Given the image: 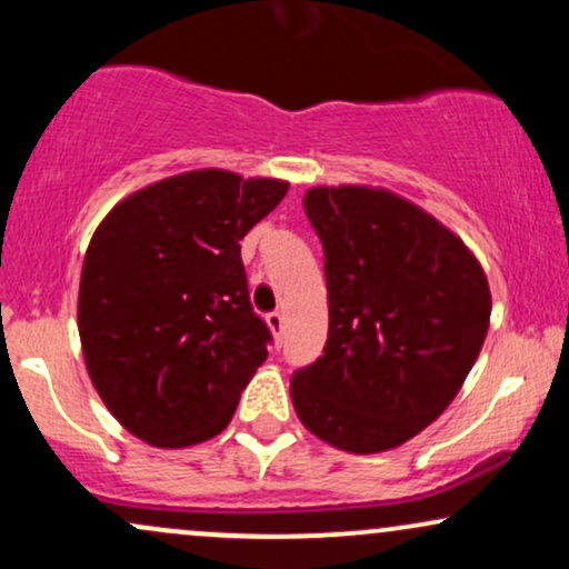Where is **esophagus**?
Listing matches in <instances>:
<instances>
[{
	"label": "esophagus",
	"instance_id": "esophagus-1",
	"mask_svg": "<svg viewBox=\"0 0 569 569\" xmlns=\"http://www.w3.org/2000/svg\"><path fill=\"white\" fill-rule=\"evenodd\" d=\"M283 323H286V318L280 316V312H270V316H267V326H270L272 337L276 339L283 337Z\"/></svg>",
	"mask_w": 569,
	"mask_h": 569
}]
</instances>
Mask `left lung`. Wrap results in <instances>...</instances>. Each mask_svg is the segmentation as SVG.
Masks as SVG:
<instances>
[{
    "mask_svg": "<svg viewBox=\"0 0 569 569\" xmlns=\"http://www.w3.org/2000/svg\"><path fill=\"white\" fill-rule=\"evenodd\" d=\"M326 253L329 339L291 377L297 417L352 455L401 447L473 369L492 293L473 251L426 208L382 187L305 192Z\"/></svg>",
    "mask_w": 569,
    "mask_h": 569,
    "instance_id": "8db88e82",
    "label": "left lung"
}]
</instances>
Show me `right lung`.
<instances>
[{
  "label": "right lung",
  "mask_w": 569,
  "mask_h": 569,
  "mask_svg": "<svg viewBox=\"0 0 569 569\" xmlns=\"http://www.w3.org/2000/svg\"><path fill=\"white\" fill-rule=\"evenodd\" d=\"M286 192L283 179L200 168L128 194L96 227L77 299L82 356L136 439L181 449L230 426L270 342L240 240Z\"/></svg>",
  "instance_id": "obj_1"
}]
</instances>
